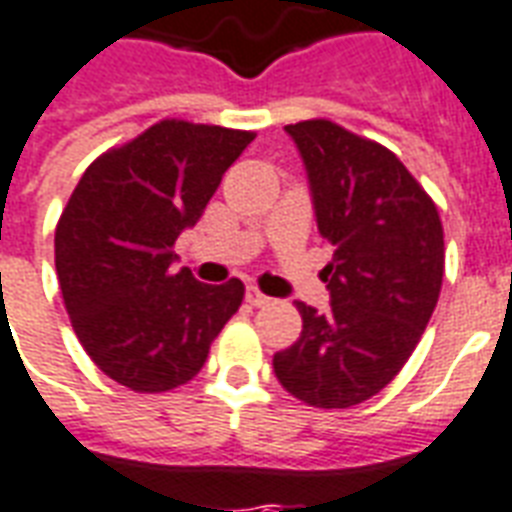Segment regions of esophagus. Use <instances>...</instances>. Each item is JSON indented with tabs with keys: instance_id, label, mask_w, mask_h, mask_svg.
<instances>
[{
	"instance_id": "1",
	"label": "esophagus",
	"mask_w": 512,
	"mask_h": 512,
	"mask_svg": "<svg viewBox=\"0 0 512 512\" xmlns=\"http://www.w3.org/2000/svg\"><path fill=\"white\" fill-rule=\"evenodd\" d=\"M245 302H251L253 308H264V305H270V297L261 294L256 286H248V289H245Z\"/></svg>"
}]
</instances>
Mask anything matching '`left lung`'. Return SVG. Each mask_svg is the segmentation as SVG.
Segmentation results:
<instances>
[{
    "mask_svg": "<svg viewBox=\"0 0 512 512\" xmlns=\"http://www.w3.org/2000/svg\"><path fill=\"white\" fill-rule=\"evenodd\" d=\"M308 174L330 311L297 302L300 338L272 357L308 406L363 404L404 368L439 300L445 234L431 196L393 152L327 119L286 125Z\"/></svg>",
    "mask_w": 512,
    "mask_h": 512,
    "instance_id": "left-lung-1",
    "label": "left lung"
}]
</instances>
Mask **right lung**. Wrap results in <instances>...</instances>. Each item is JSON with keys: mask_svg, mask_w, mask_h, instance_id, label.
Instances as JSON below:
<instances>
[{"mask_svg": "<svg viewBox=\"0 0 512 512\" xmlns=\"http://www.w3.org/2000/svg\"><path fill=\"white\" fill-rule=\"evenodd\" d=\"M251 141L248 130L163 119L78 179L54 234L59 289L78 341L114 382L136 393L190 382L242 305L237 278L210 286L171 264Z\"/></svg>", "mask_w": 512, "mask_h": 512, "instance_id": "right-lung-1", "label": "right lung"}]
</instances>
